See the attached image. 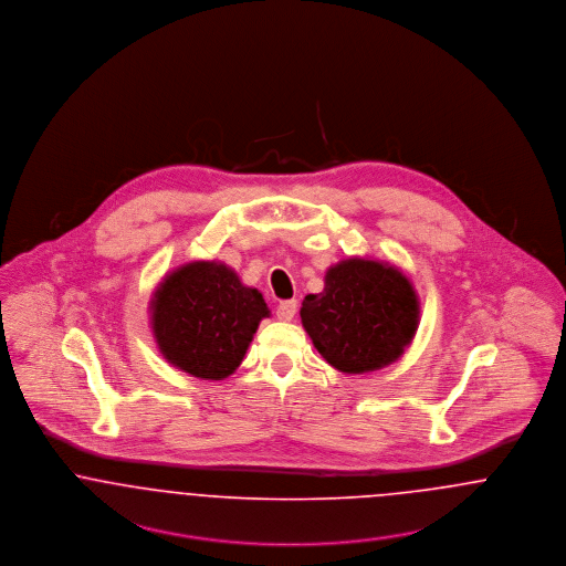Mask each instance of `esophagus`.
<instances>
[{"label":"esophagus","mask_w":566,"mask_h":566,"mask_svg":"<svg viewBox=\"0 0 566 566\" xmlns=\"http://www.w3.org/2000/svg\"><path fill=\"white\" fill-rule=\"evenodd\" d=\"M296 314V301L295 298H286V301H280V305L275 307V316L280 321H293Z\"/></svg>","instance_id":"34e87169"}]
</instances>
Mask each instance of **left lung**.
Segmentation results:
<instances>
[{"label":"left lung","instance_id":"left-lung-1","mask_svg":"<svg viewBox=\"0 0 566 566\" xmlns=\"http://www.w3.org/2000/svg\"><path fill=\"white\" fill-rule=\"evenodd\" d=\"M418 314V298L401 271L350 259L326 271L323 293L303 298L301 323L331 367L365 374L403 354Z\"/></svg>","mask_w":566,"mask_h":566}]
</instances>
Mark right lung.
<instances>
[{
  "label": "right lung",
  "mask_w": 566,
  "mask_h": 566,
  "mask_svg": "<svg viewBox=\"0 0 566 566\" xmlns=\"http://www.w3.org/2000/svg\"><path fill=\"white\" fill-rule=\"evenodd\" d=\"M268 303L220 263L174 271L153 301V328L163 356L203 379L231 376L248 350Z\"/></svg>",
  "instance_id": "right-lung-1"
}]
</instances>
